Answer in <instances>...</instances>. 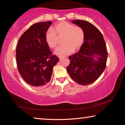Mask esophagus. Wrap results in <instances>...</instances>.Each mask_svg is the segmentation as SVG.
Instances as JSON below:
<instances>
[{
  "instance_id": "34e87169",
  "label": "esophagus",
  "mask_w": 125,
  "mask_h": 125,
  "mask_svg": "<svg viewBox=\"0 0 125 125\" xmlns=\"http://www.w3.org/2000/svg\"><path fill=\"white\" fill-rule=\"evenodd\" d=\"M63 57H64V56H58V58L60 59V60H61V59H62V58H63Z\"/></svg>"
}]
</instances>
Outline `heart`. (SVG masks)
<instances>
[{"mask_svg":"<svg viewBox=\"0 0 125 125\" xmlns=\"http://www.w3.org/2000/svg\"><path fill=\"white\" fill-rule=\"evenodd\" d=\"M57 37H63V45L55 51V54L59 56L71 53L73 51L79 50L84 41V32L81 27L74 26L67 21L56 24L45 33V41L51 48H54L57 45Z\"/></svg>","mask_w":125,"mask_h":125,"instance_id":"b5f03b06","label":"heart"}]
</instances>
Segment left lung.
Here are the masks:
<instances>
[{
  "label": "left lung",
  "mask_w": 125,
  "mask_h": 125,
  "mask_svg": "<svg viewBox=\"0 0 125 125\" xmlns=\"http://www.w3.org/2000/svg\"><path fill=\"white\" fill-rule=\"evenodd\" d=\"M83 29L84 41L79 51L69 56L67 70L71 77L82 85L92 84L101 75L106 64L107 51L102 33L86 21H72Z\"/></svg>",
  "instance_id": "left-lung-1"
}]
</instances>
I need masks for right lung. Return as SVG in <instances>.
<instances>
[{
  "label": "right lung",
  "instance_id": "1",
  "mask_svg": "<svg viewBox=\"0 0 125 125\" xmlns=\"http://www.w3.org/2000/svg\"><path fill=\"white\" fill-rule=\"evenodd\" d=\"M52 23L48 21L32 25L21 35L16 46L19 72L27 84L36 88L50 81L53 67L59 61L45 41V33Z\"/></svg>",
  "mask_w": 125,
  "mask_h": 125
}]
</instances>
